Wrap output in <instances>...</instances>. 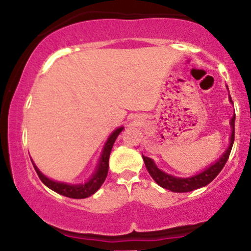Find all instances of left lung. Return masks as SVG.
<instances>
[{
  "label": "left lung",
  "mask_w": 251,
  "mask_h": 251,
  "mask_svg": "<svg viewBox=\"0 0 251 251\" xmlns=\"http://www.w3.org/2000/svg\"><path fill=\"white\" fill-rule=\"evenodd\" d=\"M230 102H232L231 98H230ZM230 125H231V135H230L229 148H227L226 150V152L221 155L220 159L216 160V163L210 165L209 168L204 170V171H201V174L188 178L175 177V176L165 174L162 170L158 169L157 165H155L151 158L143 155L144 163H145V166L146 169H148L149 174L151 175V177L153 178V180L158 184V185H160L162 188L168 189L170 191L174 192H189L208 185L209 183H211V181L217 177V175L220 174L222 169L224 168L227 158H229L230 155V152H231L232 144H234L235 140V116L231 118V120H230Z\"/></svg>",
  "instance_id": "8db88e82"
}]
</instances>
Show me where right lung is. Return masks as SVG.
I'll return each mask as SVG.
<instances>
[{"label":"right lung","instance_id":"1","mask_svg":"<svg viewBox=\"0 0 251 251\" xmlns=\"http://www.w3.org/2000/svg\"><path fill=\"white\" fill-rule=\"evenodd\" d=\"M124 129V127H119L114 129L113 133L109 135V138L106 142L103 150L100 155L99 164H98L96 172L92 175V177L89 178L88 181H86L85 184H67V183H61V181H55L51 180L48 177H46L45 175L36 168L35 164L33 163L34 169H35L37 176L41 179V181L45 184L46 186L53 190V191L57 192V194L66 196V197L70 198H75V200H81V198H87L89 196L96 194L98 190L100 189V186L102 185V183L105 181L106 177L108 174V159H109V153H111L112 148H113V144L116 142L117 137L119 135L120 132Z\"/></svg>","mask_w":251,"mask_h":251}]
</instances>
